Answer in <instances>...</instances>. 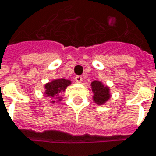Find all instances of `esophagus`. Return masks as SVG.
<instances>
[{
    "label": "esophagus",
    "mask_w": 156,
    "mask_h": 156,
    "mask_svg": "<svg viewBox=\"0 0 156 156\" xmlns=\"http://www.w3.org/2000/svg\"><path fill=\"white\" fill-rule=\"evenodd\" d=\"M82 79H83V78H82L81 76H77V77L75 78V80H76L77 83H81V82H82Z\"/></svg>",
    "instance_id": "34e87169"
}]
</instances>
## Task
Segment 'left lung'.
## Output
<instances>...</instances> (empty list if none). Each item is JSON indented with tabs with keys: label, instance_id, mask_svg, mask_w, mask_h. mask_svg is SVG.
Segmentation results:
<instances>
[{
	"label": "left lung",
	"instance_id": "8db88e82",
	"mask_svg": "<svg viewBox=\"0 0 156 156\" xmlns=\"http://www.w3.org/2000/svg\"><path fill=\"white\" fill-rule=\"evenodd\" d=\"M91 86H92V91L94 93V96H93L94 101L99 105L105 104L110 98L109 87H105L100 81H93Z\"/></svg>",
	"mask_w": 156,
	"mask_h": 156
}]
</instances>
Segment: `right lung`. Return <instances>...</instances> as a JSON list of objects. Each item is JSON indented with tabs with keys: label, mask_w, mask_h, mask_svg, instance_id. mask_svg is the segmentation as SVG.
<instances>
[{
	"label": "right lung",
	"mask_w": 156,
	"mask_h": 156,
	"mask_svg": "<svg viewBox=\"0 0 156 156\" xmlns=\"http://www.w3.org/2000/svg\"><path fill=\"white\" fill-rule=\"evenodd\" d=\"M70 84L71 82L67 79H63V78L55 79L45 85V94L51 97H53V96L55 97L59 93L65 91L66 87ZM51 102L54 103V101H51Z\"/></svg>",
	"instance_id": "1"
}]
</instances>
